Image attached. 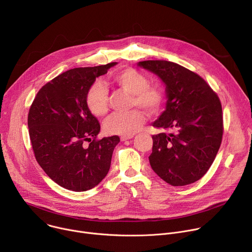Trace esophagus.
<instances>
[{"label":"esophagus","instance_id":"34e87169","mask_svg":"<svg viewBox=\"0 0 252 252\" xmlns=\"http://www.w3.org/2000/svg\"><path fill=\"white\" fill-rule=\"evenodd\" d=\"M132 137H133V135H123V136H121V140H122V141H125V140L130 139V138H132Z\"/></svg>","mask_w":252,"mask_h":252}]
</instances>
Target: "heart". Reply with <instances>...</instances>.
I'll return each mask as SVG.
<instances>
[{
    "mask_svg": "<svg viewBox=\"0 0 252 252\" xmlns=\"http://www.w3.org/2000/svg\"><path fill=\"white\" fill-rule=\"evenodd\" d=\"M115 86L131 94L130 105L138 106L150 115L158 114L164 102V92L157 84H149L146 74L134 67L123 68L112 76ZM86 103L94 117H102L109 110V94L100 83L93 84L88 90ZM145 123V116L139 110L112 115L103 124L106 134L131 135Z\"/></svg>",
    "mask_w": 252,
    "mask_h": 252,
    "instance_id": "1",
    "label": "heart"
}]
</instances>
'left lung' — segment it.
I'll list each match as a JSON object with an SVG mask.
<instances>
[{
  "label": "left lung",
  "mask_w": 252,
  "mask_h": 252,
  "mask_svg": "<svg viewBox=\"0 0 252 252\" xmlns=\"http://www.w3.org/2000/svg\"><path fill=\"white\" fill-rule=\"evenodd\" d=\"M137 64L160 78L167 96L165 111L153 123L163 132L153 135L151 166L170 186L193 184L207 172L221 145L220 97L200 76L181 64L160 60Z\"/></svg>",
  "instance_id": "left-lung-1"
}]
</instances>
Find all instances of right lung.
Returning a JSON list of instances; mask_svg holds the SVG:
<instances>
[{"label": "right lung", "instance_id": "1", "mask_svg": "<svg viewBox=\"0 0 252 252\" xmlns=\"http://www.w3.org/2000/svg\"><path fill=\"white\" fill-rule=\"evenodd\" d=\"M116 64L68 69L42 87L30 107L34 158L51 179L68 190H89L110 170L120 137L96 139L100 126L88 109L86 95L95 78Z\"/></svg>", "mask_w": 252, "mask_h": 252}]
</instances>
